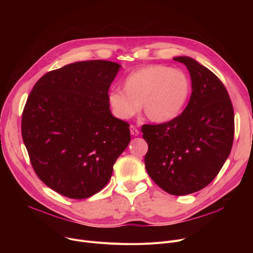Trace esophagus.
Instances as JSON below:
<instances>
[{
  "instance_id": "esophagus-1",
  "label": "esophagus",
  "mask_w": 253,
  "mask_h": 253,
  "mask_svg": "<svg viewBox=\"0 0 253 253\" xmlns=\"http://www.w3.org/2000/svg\"><path fill=\"white\" fill-rule=\"evenodd\" d=\"M130 133H131V135L137 136V135H139V131H138V129L134 125H131L130 126Z\"/></svg>"
}]
</instances>
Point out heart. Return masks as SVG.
<instances>
[{
    "label": "heart",
    "mask_w": 253,
    "mask_h": 253,
    "mask_svg": "<svg viewBox=\"0 0 253 253\" xmlns=\"http://www.w3.org/2000/svg\"><path fill=\"white\" fill-rule=\"evenodd\" d=\"M191 81L183 72L162 64L131 72L121 90L109 94L111 108L120 119H129L139 109L150 121L166 123L176 118L191 94Z\"/></svg>",
    "instance_id": "obj_1"
}]
</instances>
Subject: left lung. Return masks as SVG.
<instances>
[{"instance_id":"1","label":"left lung","mask_w":253,"mask_h":253,"mask_svg":"<svg viewBox=\"0 0 253 253\" xmlns=\"http://www.w3.org/2000/svg\"><path fill=\"white\" fill-rule=\"evenodd\" d=\"M190 72L192 94L184 111L169 122L143 125L151 178L168 194L189 195L218 174L234 140V110L220 80L195 59L174 57Z\"/></svg>"}]
</instances>
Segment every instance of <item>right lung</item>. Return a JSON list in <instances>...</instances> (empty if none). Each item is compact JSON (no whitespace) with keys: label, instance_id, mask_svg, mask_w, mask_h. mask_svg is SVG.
<instances>
[{"label":"right lung","instance_id":"1","mask_svg":"<svg viewBox=\"0 0 253 253\" xmlns=\"http://www.w3.org/2000/svg\"><path fill=\"white\" fill-rule=\"evenodd\" d=\"M121 65L79 61L45 74L22 113L21 133L32 166L47 187L86 199L109 182L130 141L129 124L112 115L109 89Z\"/></svg>","mask_w":253,"mask_h":253}]
</instances>
